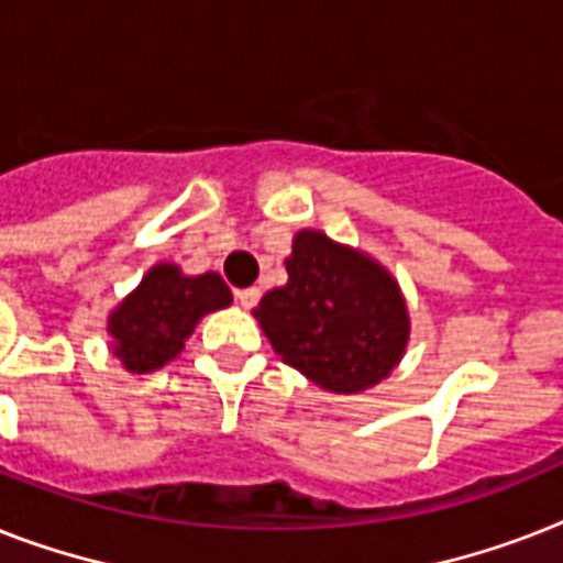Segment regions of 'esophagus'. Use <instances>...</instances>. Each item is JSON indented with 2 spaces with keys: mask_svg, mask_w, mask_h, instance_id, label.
<instances>
[{
  "mask_svg": "<svg viewBox=\"0 0 563 563\" xmlns=\"http://www.w3.org/2000/svg\"><path fill=\"white\" fill-rule=\"evenodd\" d=\"M260 297H263V291H260L257 286H251V289H240V291H236V300H240L242 309H254V306L260 303Z\"/></svg>",
  "mask_w": 563,
  "mask_h": 563,
  "instance_id": "esophagus-1",
  "label": "esophagus"
}]
</instances>
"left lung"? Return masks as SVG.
<instances>
[{"mask_svg":"<svg viewBox=\"0 0 563 563\" xmlns=\"http://www.w3.org/2000/svg\"><path fill=\"white\" fill-rule=\"evenodd\" d=\"M289 280L254 309L274 353L329 393L376 387L405 358L408 300L367 251L303 228L286 257Z\"/></svg>","mask_w":563,"mask_h":563,"instance_id":"8db88e82","label":"left lung"}]
</instances>
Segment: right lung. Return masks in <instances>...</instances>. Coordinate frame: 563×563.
<instances>
[{"label": "right lung", "instance_id": "1", "mask_svg": "<svg viewBox=\"0 0 563 563\" xmlns=\"http://www.w3.org/2000/svg\"><path fill=\"white\" fill-rule=\"evenodd\" d=\"M234 295L217 272L185 274L176 263H155L135 289L109 312L112 358L132 376L170 364L205 314L231 306Z\"/></svg>", "mask_w": 563, "mask_h": 563}]
</instances>
